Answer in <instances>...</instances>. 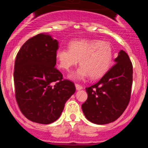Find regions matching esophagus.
Here are the masks:
<instances>
[{"label": "esophagus", "mask_w": 148, "mask_h": 148, "mask_svg": "<svg viewBox=\"0 0 148 148\" xmlns=\"http://www.w3.org/2000/svg\"><path fill=\"white\" fill-rule=\"evenodd\" d=\"M75 87H76V89H77V90L82 89V86H80V85H79V84H75Z\"/></svg>", "instance_id": "1"}]
</instances>
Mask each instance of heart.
I'll return each mask as SVG.
<instances>
[{"label": "heart", "mask_w": 148, "mask_h": 148, "mask_svg": "<svg viewBox=\"0 0 148 148\" xmlns=\"http://www.w3.org/2000/svg\"><path fill=\"white\" fill-rule=\"evenodd\" d=\"M56 58L58 66L69 71L79 62L81 65L70 77L74 79H84L90 76L98 79L107 73L113 60V49L110 43L98 40L81 39L72 40L69 49H60Z\"/></svg>", "instance_id": "obj_1"}]
</instances>
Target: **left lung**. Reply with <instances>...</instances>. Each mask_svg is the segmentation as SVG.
Listing matches in <instances>:
<instances>
[{"label": "left lung", "instance_id": "obj_1", "mask_svg": "<svg viewBox=\"0 0 148 148\" xmlns=\"http://www.w3.org/2000/svg\"><path fill=\"white\" fill-rule=\"evenodd\" d=\"M116 64L93 86L86 88L88 99L82 105L86 119L97 125L116 120L129 103L133 83V66L129 56L120 50Z\"/></svg>", "mask_w": 148, "mask_h": 148}]
</instances>
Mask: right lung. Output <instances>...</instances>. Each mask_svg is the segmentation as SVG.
Returning <instances> with one entry per match:
<instances>
[{
    "instance_id": "add662e5",
    "label": "right lung",
    "mask_w": 148,
    "mask_h": 148,
    "mask_svg": "<svg viewBox=\"0 0 148 148\" xmlns=\"http://www.w3.org/2000/svg\"><path fill=\"white\" fill-rule=\"evenodd\" d=\"M58 41L41 33L28 40L14 62L15 97L22 114L39 124L58 119L66 101L74 94V84L62 79L55 68Z\"/></svg>"
}]
</instances>
